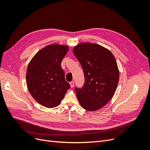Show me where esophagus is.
I'll use <instances>...</instances> for the list:
<instances>
[{
  "label": "esophagus",
  "mask_w": 150,
  "mask_h": 150,
  "mask_svg": "<svg viewBox=\"0 0 150 150\" xmlns=\"http://www.w3.org/2000/svg\"><path fill=\"white\" fill-rule=\"evenodd\" d=\"M70 85L71 88H73L74 86V81H71L70 82Z\"/></svg>",
  "instance_id": "1"
}]
</instances>
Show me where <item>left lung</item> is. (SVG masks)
<instances>
[{"label":"left lung","mask_w":150,"mask_h":150,"mask_svg":"<svg viewBox=\"0 0 150 150\" xmlns=\"http://www.w3.org/2000/svg\"><path fill=\"white\" fill-rule=\"evenodd\" d=\"M73 52L84 71L82 89L75 88L83 108L95 111L103 108L114 96L119 80V70L109 50L97 44L80 43Z\"/></svg>","instance_id":"8db88e82"}]
</instances>
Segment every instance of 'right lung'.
<instances>
[{
  "instance_id": "1",
  "label": "right lung",
  "mask_w": 150,
  "mask_h": 150,
  "mask_svg": "<svg viewBox=\"0 0 150 150\" xmlns=\"http://www.w3.org/2000/svg\"><path fill=\"white\" fill-rule=\"evenodd\" d=\"M68 50L67 45H48L38 51L28 65V90L38 103L45 108L58 106L70 88L61 66Z\"/></svg>"
}]
</instances>
